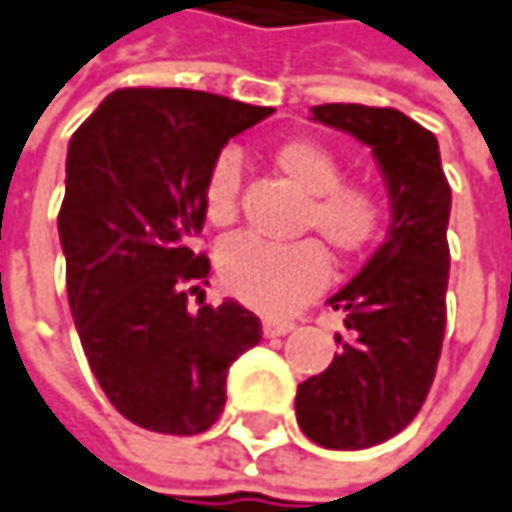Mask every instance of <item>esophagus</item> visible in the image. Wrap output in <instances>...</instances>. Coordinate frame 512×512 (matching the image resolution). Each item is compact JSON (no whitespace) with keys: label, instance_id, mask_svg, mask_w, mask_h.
<instances>
[{"label":"esophagus","instance_id":"esophagus-1","mask_svg":"<svg viewBox=\"0 0 512 512\" xmlns=\"http://www.w3.org/2000/svg\"><path fill=\"white\" fill-rule=\"evenodd\" d=\"M289 331H294V323H289V320H263V334L266 337H283Z\"/></svg>","mask_w":512,"mask_h":512}]
</instances>
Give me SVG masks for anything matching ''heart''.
<instances>
[{
    "mask_svg": "<svg viewBox=\"0 0 512 512\" xmlns=\"http://www.w3.org/2000/svg\"><path fill=\"white\" fill-rule=\"evenodd\" d=\"M274 169L306 203L297 232H314L337 260L365 255L385 226V198L374 184L343 181L340 155L317 138H289L272 152ZM240 164L223 152L203 186V215L226 226L238 215ZM218 277L223 289L249 309L280 317L326 286L328 260L314 240L269 246L255 238H232L218 249Z\"/></svg>",
    "mask_w": 512,
    "mask_h": 512,
    "instance_id": "heart-1",
    "label": "heart"
}]
</instances>
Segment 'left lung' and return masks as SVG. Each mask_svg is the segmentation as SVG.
I'll use <instances>...</instances> for the list:
<instances>
[{"mask_svg": "<svg viewBox=\"0 0 512 512\" xmlns=\"http://www.w3.org/2000/svg\"><path fill=\"white\" fill-rule=\"evenodd\" d=\"M311 118L371 147L391 201V229L360 274L328 297L348 337L323 374L300 382L294 411L331 450L379 445L419 414L445 337L450 186L436 135L391 107L320 104Z\"/></svg>", "mask_w": 512, "mask_h": 512, "instance_id": "8db88e82", "label": "left lung"}]
</instances>
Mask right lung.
I'll list each match as a JSON object with an SVG mask.
<instances>
[{"label":"right lung","instance_id":"right-lung-1","mask_svg":"<svg viewBox=\"0 0 512 512\" xmlns=\"http://www.w3.org/2000/svg\"><path fill=\"white\" fill-rule=\"evenodd\" d=\"M272 113L201 90L124 87L70 138L59 212L67 300L101 391L138 428H212L229 365L263 337L235 300L189 311L186 294L209 274L189 246L206 221V175L229 138Z\"/></svg>","mask_w":512,"mask_h":512}]
</instances>
